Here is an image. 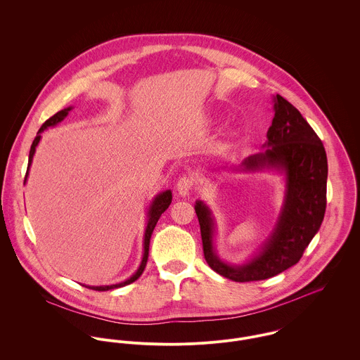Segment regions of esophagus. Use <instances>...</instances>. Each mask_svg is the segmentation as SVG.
Returning <instances> with one entry per match:
<instances>
[{
    "label": "esophagus",
    "instance_id": "esophagus-1",
    "mask_svg": "<svg viewBox=\"0 0 360 360\" xmlns=\"http://www.w3.org/2000/svg\"><path fill=\"white\" fill-rule=\"evenodd\" d=\"M191 187H193V180H191V177L183 176V177L177 181V184H176V191H177V194L181 195V197H187V195L190 194Z\"/></svg>",
    "mask_w": 360,
    "mask_h": 360
}]
</instances>
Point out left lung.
<instances>
[{
    "label": "left lung",
    "mask_w": 360,
    "mask_h": 360,
    "mask_svg": "<svg viewBox=\"0 0 360 360\" xmlns=\"http://www.w3.org/2000/svg\"><path fill=\"white\" fill-rule=\"evenodd\" d=\"M274 117L266 134L263 151L245 158L237 172H276L284 180V197L271 233L254 257L230 263L216 251V219L204 201H195L204 255L220 276L237 281L270 278L302 257L317 234L326 212L327 155L301 112L281 96L273 97Z\"/></svg>",
    "instance_id": "obj_1"
}]
</instances>
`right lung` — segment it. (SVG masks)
Returning <instances> with one entry per match:
<instances>
[{
    "label": "right lung",
    "mask_w": 360,
    "mask_h": 360,
    "mask_svg": "<svg viewBox=\"0 0 360 360\" xmlns=\"http://www.w3.org/2000/svg\"><path fill=\"white\" fill-rule=\"evenodd\" d=\"M73 109V106H68L59 112H56L52 117H50L43 126L41 129L39 130L33 144H32V148H30V153H29V165H27V172H26V177H25V184L27 181V176H29V169L32 166V162H33V156L36 153V148L39 146V143L41 141V133L44 130H49L50 127H55L56 124H59L68 115L69 112ZM172 204V191L170 190H166V191H162L159 193L158 195H155L151 201V204L147 209V223H146V230H144V240H143V257H141V262H140V266L139 269L136 270V273L133 276H130L127 280L122 281V283H116V284H110V285H86L83 284L84 287L90 288V290H96V291H108V290H115V288H120V287H124L133 281H136L144 271L146 266H147V260H148V252H150V241H151V236H153V231H154L155 226L160 217V214L169 207V205Z\"/></svg>",
    "instance_id": "1"
}]
</instances>
